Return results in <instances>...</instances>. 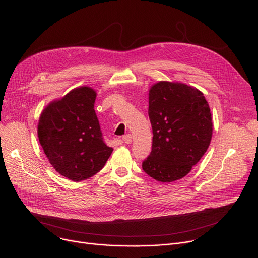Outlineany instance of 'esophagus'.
<instances>
[{
  "mask_svg": "<svg viewBox=\"0 0 258 258\" xmlns=\"http://www.w3.org/2000/svg\"><path fill=\"white\" fill-rule=\"evenodd\" d=\"M122 141H123V142H124V143H126V144L132 143V135H131V134L125 135V136L122 137Z\"/></svg>",
  "mask_w": 258,
  "mask_h": 258,
  "instance_id": "esophagus-1",
  "label": "esophagus"
}]
</instances>
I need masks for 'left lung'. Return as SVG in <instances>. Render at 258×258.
Here are the masks:
<instances>
[{"instance_id": "left-lung-1", "label": "left lung", "mask_w": 258, "mask_h": 258, "mask_svg": "<svg viewBox=\"0 0 258 258\" xmlns=\"http://www.w3.org/2000/svg\"><path fill=\"white\" fill-rule=\"evenodd\" d=\"M152 152L143 170L159 182L182 179L204 156L212 137L210 107L199 90L160 81L150 90Z\"/></svg>"}]
</instances>
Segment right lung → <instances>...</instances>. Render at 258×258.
<instances>
[{"instance_id": "add662e5", "label": "right lung", "mask_w": 258, "mask_h": 258, "mask_svg": "<svg viewBox=\"0 0 258 258\" xmlns=\"http://www.w3.org/2000/svg\"><path fill=\"white\" fill-rule=\"evenodd\" d=\"M95 99L93 89H74L50 103L38 121V140L51 165L74 182L100 171L113 152L104 142Z\"/></svg>"}]
</instances>
